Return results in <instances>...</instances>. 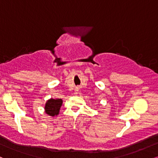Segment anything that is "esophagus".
<instances>
[{
	"label": "esophagus",
	"mask_w": 158,
	"mask_h": 158,
	"mask_svg": "<svg viewBox=\"0 0 158 158\" xmlns=\"http://www.w3.org/2000/svg\"><path fill=\"white\" fill-rule=\"evenodd\" d=\"M78 91H79V90H75V94H78Z\"/></svg>",
	"instance_id": "esophagus-1"
}]
</instances>
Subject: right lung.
Returning a JSON list of instances; mask_svg holds the SVG:
<instances>
[{
	"mask_svg": "<svg viewBox=\"0 0 158 158\" xmlns=\"http://www.w3.org/2000/svg\"><path fill=\"white\" fill-rule=\"evenodd\" d=\"M63 100L61 99L50 98L47 100L44 105V112L50 117H56L59 115L60 108L62 106Z\"/></svg>",
	"mask_w": 158,
	"mask_h": 158,
	"instance_id": "1",
	"label": "right lung"
}]
</instances>
